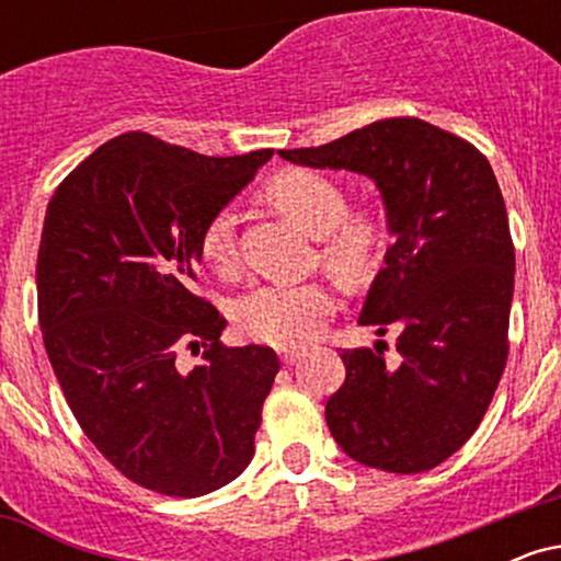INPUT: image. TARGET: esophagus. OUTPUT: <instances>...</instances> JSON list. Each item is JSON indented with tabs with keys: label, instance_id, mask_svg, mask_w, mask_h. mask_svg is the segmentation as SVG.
I'll return each mask as SVG.
<instances>
[{
	"label": "esophagus",
	"instance_id": "esophagus-1",
	"mask_svg": "<svg viewBox=\"0 0 561 561\" xmlns=\"http://www.w3.org/2000/svg\"><path fill=\"white\" fill-rule=\"evenodd\" d=\"M302 356H306V353H302V351H282V362H285L287 366L298 364Z\"/></svg>",
	"mask_w": 561,
	"mask_h": 561
}]
</instances>
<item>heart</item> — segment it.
<instances>
[{
  "instance_id": "b5f03b06",
  "label": "heart",
  "mask_w": 561,
  "mask_h": 561,
  "mask_svg": "<svg viewBox=\"0 0 561 561\" xmlns=\"http://www.w3.org/2000/svg\"><path fill=\"white\" fill-rule=\"evenodd\" d=\"M268 197L293 216L302 229L324 240V261L340 272H358L369 259L371 227L347 216L345 192L332 179L313 171H289L274 179ZM234 210L221 208L208 218L199 234V253L218 272L237 263ZM334 311V293L324 285H259L234 306V324L242 334L276 347L311 343Z\"/></svg>"
}]
</instances>
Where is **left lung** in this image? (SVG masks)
<instances>
[{"label":"left lung","instance_id":"8db88e82","mask_svg":"<svg viewBox=\"0 0 561 561\" xmlns=\"http://www.w3.org/2000/svg\"><path fill=\"white\" fill-rule=\"evenodd\" d=\"M282 158L353 171L379 190L392 244L358 324L392 330L343 351L345 382L327 424L353 461L385 472H427L478 430L506 366L514 248L506 205L480 150L420 118L377 121Z\"/></svg>","mask_w":561,"mask_h":561}]
</instances>
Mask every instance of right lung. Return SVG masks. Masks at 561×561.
Returning a JSON list of instances; mask_svg holds the SVG:
<instances>
[{
  "mask_svg": "<svg viewBox=\"0 0 561 561\" xmlns=\"http://www.w3.org/2000/svg\"><path fill=\"white\" fill-rule=\"evenodd\" d=\"M274 150L208 158L121 134L55 190L36 261L44 347L76 422L115 469L197 499L240 478L279 358L221 343L227 327L192 293L199 234ZM204 347L184 373L178 353Z\"/></svg>",
  "mask_w": 561,
  "mask_h": 561,
  "instance_id": "1",
  "label": "right lung"
}]
</instances>
